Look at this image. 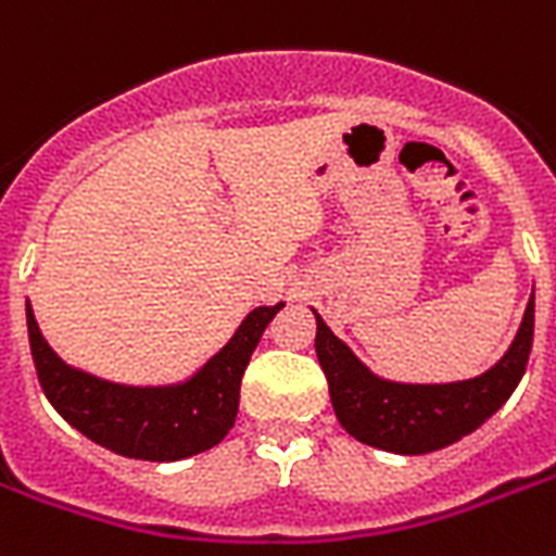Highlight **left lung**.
Segmentation results:
<instances>
[{
  "instance_id": "8db88e82",
  "label": "left lung",
  "mask_w": 556,
  "mask_h": 556,
  "mask_svg": "<svg viewBox=\"0 0 556 556\" xmlns=\"http://www.w3.org/2000/svg\"><path fill=\"white\" fill-rule=\"evenodd\" d=\"M317 317V361L329 380L331 406L349 435L369 447L421 456L465 439L510 397L526 375L534 343V296L500 364L456 383H395L366 369L352 349Z\"/></svg>"
}]
</instances>
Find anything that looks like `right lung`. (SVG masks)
I'll return each mask as SVG.
<instances>
[{"instance_id": "1", "label": "right lung", "mask_w": 556, "mask_h": 556, "mask_svg": "<svg viewBox=\"0 0 556 556\" xmlns=\"http://www.w3.org/2000/svg\"><path fill=\"white\" fill-rule=\"evenodd\" d=\"M286 303L253 308L190 380L169 387H126L63 364L25 305L39 387L56 413L100 447L141 462H178L216 447L239 413V387L262 331Z\"/></svg>"}]
</instances>
